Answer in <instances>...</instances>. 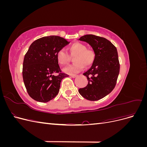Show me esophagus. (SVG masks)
I'll return each instance as SVG.
<instances>
[{"mask_svg":"<svg viewBox=\"0 0 147 147\" xmlns=\"http://www.w3.org/2000/svg\"><path fill=\"white\" fill-rule=\"evenodd\" d=\"M70 77H72V78H75L77 77V75H70Z\"/></svg>","mask_w":147,"mask_h":147,"instance_id":"34e87169","label":"esophagus"}]
</instances>
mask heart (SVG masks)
<instances>
[{
	"label": "heart",
	"instance_id": "obj_1",
	"mask_svg": "<svg viewBox=\"0 0 147 147\" xmlns=\"http://www.w3.org/2000/svg\"><path fill=\"white\" fill-rule=\"evenodd\" d=\"M70 55L75 56V63L70 64L63 68V72L69 75L77 74L84 69V64L86 66L90 65L94 61V52L90 49H86V46L83 43L75 42L68 48ZM57 62L61 65H64L68 63L69 55L64 49H60L56 53Z\"/></svg>",
	"mask_w": 147,
	"mask_h": 147
}]
</instances>
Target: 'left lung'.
Listing matches in <instances>:
<instances>
[{
	"instance_id": "left-lung-1",
	"label": "left lung",
	"mask_w": 147,
	"mask_h": 147,
	"mask_svg": "<svg viewBox=\"0 0 147 147\" xmlns=\"http://www.w3.org/2000/svg\"><path fill=\"white\" fill-rule=\"evenodd\" d=\"M79 40L88 43L94 52L91 67L83 75L88 83L78 92L89 100H97L112 91L119 72V63L116 47L107 39L94 35H84Z\"/></svg>"
}]
</instances>
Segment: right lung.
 Returning a JSON list of instances; mask_svg holds the SVG:
<instances>
[{"mask_svg":"<svg viewBox=\"0 0 147 147\" xmlns=\"http://www.w3.org/2000/svg\"><path fill=\"white\" fill-rule=\"evenodd\" d=\"M69 43L56 35L40 38L30 45L24 56L23 77L29 95L35 100L47 102L58 94L61 82L68 75L61 73L56 53Z\"/></svg>","mask_w":147,"mask_h":147,"instance_id":"1","label":"right lung"}]
</instances>
